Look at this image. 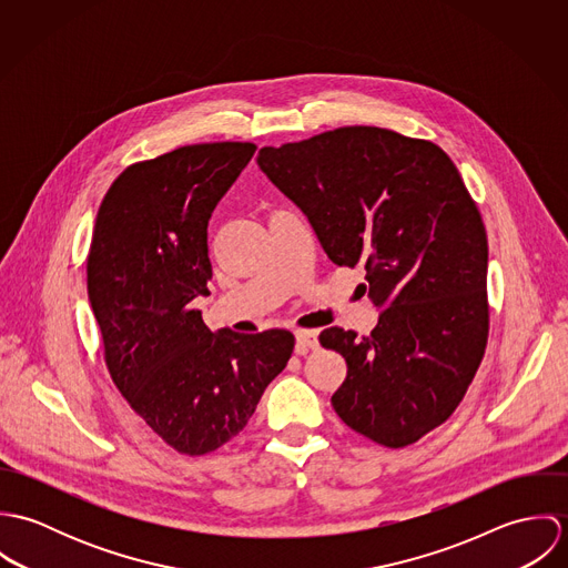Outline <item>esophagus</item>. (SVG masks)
I'll use <instances>...</instances> for the list:
<instances>
[{
	"mask_svg": "<svg viewBox=\"0 0 568 568\" xmlns=\"http://www.w3.org/2000/svg\"><path fill=\"white\" fill-rule=\"evenodd\" d=\"M295 338H297V345H295L297 354H306L308 349H317L320 347V338H317L315 329H297Z\"/></svg>",
	"mask_w": 568,
	"mask_h": 568,
	"instance_id": "esophagus-1",
	"label": "esophagus"
}]
</instances>
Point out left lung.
<instances>
[{
    "mask_svg": "<svg viewBox=\"0 0 568 568\" xmlns=\"http://www.w3.org/2000/svg\"><path fill=\"white\" fill-rule=\"evenodd\" d=\"M257 165L334 264L365 266L363 295L381 311L369 336L320 334L347 363L336 415L387 448L417 442L464 400L487 345L486 227L457 165L378 126L264 146Z\"/></svg>",
    "mask_w": 568,
    "mask_h": 568,
    "instance_id": "8db88e82",
    "label": "left lung"
}]
</instances>
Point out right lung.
I'll return each mask as SVG.
<instances>
[{"instance_id":"add662e5","label":"right lung","mask_w":568,"mask_h":568,"mask_svg":"<svg viewBox=\"0 0 568 568\" xmlns=\"http://www.w3.org/2000/svg\"><path fill=\"white\" fill-rule=\"evenodd\" d=\"M255 144L181 146L129 165L104 194L87 255V293L118 392L181 455L236 437L286 367L288 329L212 332L207 223Z\"/></svg>"}]
</instances>
